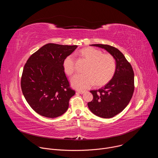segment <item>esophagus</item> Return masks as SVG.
Segmentation results:
<instances>
[{
  "mask_svg": "<svg viewBox=\"0 0 158 158\" xmlns=\"http://www.w3.org/2000/svg\"><path fill=\"white\" fill-rule=\"evenodd\" d=\"M85 92V91H77V93H79V94H84Z\"/></svg>",
  "mask_w": 158,
  "mask_h": 158,
  "instance_id": "34e87169",
  "label": "esophagus"
}]
</instances>
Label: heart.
Wrapping results in <instances>:
<instances>
[{"mask_svg":"<svg viewBox=\"0 0 158 158\" xmlns=\"http://www.w3.org/2000/svg\"><path fill=\"white\" fill-rule=\"evenodd\" d=\"M76 54L89 61L84 74H77L71 80L72 86L78 90H84L93 85H103L114 76L116 70L114 57L109 54L103 52L93 48H86L76 52ZM65 73L71 76L75 71V59L73 55L67 56L63 61Z\"/></svg>","mask_w":158,"mask_h":158,"instance_id":"heart-1","label":"heart"}]
</instances>
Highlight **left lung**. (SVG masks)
I'll list each match as a JSON object with an SVG mask.
<instances>
[{"mask_svg": "<svg viewBox=\"0 0 158 158\" xmlns=\"http://www.w3.org/2000/svg\"><path fill=\"white\" fill-rule=\"evenodd\" d=\"M106 50L113 56L116 70L111 80L103 87L92 90L93 99L87 103L93 113L102 118H110L122 112L130 102L134 89L132 67L117 48L106 44H92Z\"/></svg>", "mask_w": 158, "mask_h": 158, "instance_id": "1", "label": "left lung"}]
</instances>
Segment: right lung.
<instances>
[{"label": "right lung", "instance_id": "1", "mask_svg": "<svg viewBox=\"0 0 158 158\" xmlns=\"http://www.w3.org/2000/svg\"><path fill=\"white\" fill-rule=\"evenodd\" d=\"M77 46L49 43L31 56L21 77L23 95L39 114L54 118L62 115L75 94L63 69L64 59Z\"/></svg>", "mask_w": 158, "mask_h": 158}]
</instances>
